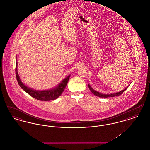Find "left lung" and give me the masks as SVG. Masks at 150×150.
Wrapping results in <instances>:
<instances>
[{"instance_id":"left-lung-1","label":"left lung","mask_w":150,"mask_h":150,"mask_svg":"<svg viewBox=\"0 0 150 150\" xmlns=\"http://www.w3.org/2000/svg\"><path fill=\"white\" fill-rule=\"evenodd\" d=\"M129 86H128L127 88H125V89H124L122 91H120L119 92H116V93H111V94H102V93H100L96 91H95L94 89H93V88L90 86L89 84H88V87L90 89V91L94 94V95L97 96V97H104V98H107V97H114L115 96H119L121 94V93H123L129 87Z\"/></svg>"}]
</instances>
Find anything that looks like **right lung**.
<instances>
[{"label":"right lung","instance_id":"right-lung-1","mask_svg":"<svg viewBox=\"0 0 150 150\" xmlns=\"http://www.w3.org/2000/svg\"><path fill=\"white\" fill-rule=\"evenodd\" d=\"M16 59V79L18 81L19 86L22 89L26 92L30 96L33 97V98H35L36 100H44V101H48L57 99L58 98L64 91V88H66V85L69 81V78L70 77V75L68 76L64 79L56 86L50 89L47 90H43V91H38L31 88H29L28 86L25 85L22 82L17 72V62Z\"/></svg>","mask_w":150,"mask_h":150}]
</instances>
